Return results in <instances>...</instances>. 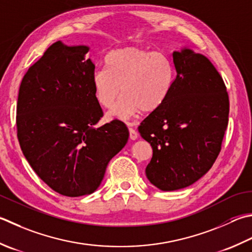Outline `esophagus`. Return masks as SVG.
Returning a JSON list of instances; mask_svg holds the SVG:
<instances>
[{
    "label": "esophagus",
    "mask_w": 252,
    "mask_h": 252,
    "mask_svg": "<svg viewBox=\"0 0 252 252\" xmlns=\"http://www.w3.org/2000/svg\"><path fill=\"white\" fill-rule=\"evenodd\" d=\"M129 133H130V139L131 140H136L137 139V132L134 130V129H132V127H129Z\"/></svg>",
    "instance_id": "esophagus-1"
}]
</instances>
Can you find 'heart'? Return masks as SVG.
<instances>
[{"instance_id":"b5f03b06","label":"heart","mask_w":252,"mask_h":252,"mask_svg":"<svg viewBox=\"0 0 252 252\" xmlns=\"http://www.w3.org/2000/svg\"><path fill=\"white\" fill-rule=\"evenodd\" d=\"M106 70L93 73L92 84L97 102L112 108L109 116L126 119L141 111L151 113L164 105L175 80V67L165 53L140 47L112 50L105 59Z\"/></svg>"}]
</instances>
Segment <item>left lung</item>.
Here are the masks:
<instances>
[{"label": "left lung", "instance_id": "8db88e82", "mask_svg": "<svg viewBox=\"0 0 252 252\" xmlns=\"http://www.w3.org/2000/svg\"><path fill=\"white\" fill-rule=\"evenodd\" d=\"M172 62L177 75L169 97L139 126L153 149L146 177L162 191L186 188L211 169L229 113L225 83L208 58L182 49Z\"/></svg>", "mask_w": 252, "mask_h": 252}]
</instances>
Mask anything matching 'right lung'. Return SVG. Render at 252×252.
I'll list each match as a JSON object with an SVG mask.
<instances>
[{
  "label": "right lung",
  "mask_w": 252,
  "mask_h": 252,
  "mask_svg": "<svg viewBox=\"0 0 252 252\" xmlns=\"http://www.w3.org/2000/svg\"><path fill=\"white\" fill-rule=\"evenodd\" d=\"M86 46L57 41L28 68L19 87V145L44 184L65 196L91 194L108 162L129 139L123 122L95 127L103 112L92 84L95 64Z\"/></svg>",
  "instance_id": "obj_1"
}]
</instances>
